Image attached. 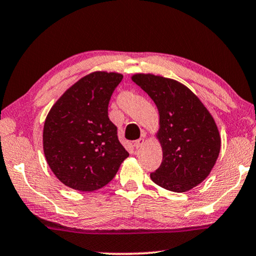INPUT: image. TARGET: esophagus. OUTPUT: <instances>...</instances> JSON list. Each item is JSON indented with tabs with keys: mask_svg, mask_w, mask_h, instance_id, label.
<instances>
[{
	"mask_svg": "<svg viewBox=\"0 0 256 256\" xmlns=\"http://www.w3.org/2000/svg\"><path fill=\"white\" fill-rule=\"evenodd\" d=\"M144 144V138H140V139H138L136 141H134V147L136 149H139Z\"/></svg>",
	"mask_w": 256,
	"mask_h": 256,
	"instance_id": "obj_1",
	"label": "esophagus"
}]
</instances>
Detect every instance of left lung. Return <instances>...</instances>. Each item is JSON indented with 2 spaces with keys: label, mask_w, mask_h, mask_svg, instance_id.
<instances>
[{
  "label": "left lung",
  "mask_w": 256,
  "mask_h": 256,
  "mask_svg": "<svg viewBox=\"0 0 256 256\" xmlns=\"http://www.w3.org/2000/svg\"><path fill=\"white\" fill-rule=\"evenodd\" d=\"M131 78L154 100L160 114L156 138L163 160L150 179L174 192L194 188L210 176L220 154L221 136L213 116L176 80L141 72Z\"/></svg>",
  "instance_id": "left-lung-1"
}]
</instances>
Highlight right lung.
Instances as JSON below:
<instances>
[{
	"mask_svg": "<svg viewBox=\"0 0 256 256\" xmlns=\"http://www.w3.org/2000/svg\"><path fill=\"white\" fill-rule=\"evenodd\" d=\"M123 75L104 70L85 75L64 91L48 112L43 152L60 182L94 192L116 176L128 152L108 117V104Z\"/></svg>",
	"mask_w": 256,
	"mask_h": 256,
	"instance_id": "1",
	"label": "right lung"
}]
</instances>
